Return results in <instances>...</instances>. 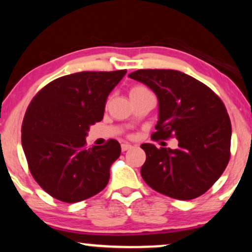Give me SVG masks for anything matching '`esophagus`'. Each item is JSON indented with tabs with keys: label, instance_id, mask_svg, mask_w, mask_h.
<instances>
[{
	"label": "esophagus",
	"instance_id": "esophagus-1",
	"mask_svg": "<svg viewBox=\"0 0 252 252\" xmlns=\"http://www.w3.org/2000/svg\"><path fill=\"white\" fill-rule=\"evenodd\" d=\"M132 148V145H130L128 143H123L122 145H121V149H122V151H126V150H130Z\"/></svg>",
	"mask_w": 252,
	"mask_h": 252
}]
</instances>
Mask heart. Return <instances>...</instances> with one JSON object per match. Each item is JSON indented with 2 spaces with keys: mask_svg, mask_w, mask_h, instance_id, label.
Wrapping results in <instances>:
<instances>
[{
  "mask_svg": "<svg viewBox=\"0 0 252 252\" xmlns=\"http://www.w3.org/2000/svg\"><path fill=\"white\" fill-rule=\"evenodd\" d=\"M148 93H150V92L144 86H134L131 89H130L129 95H130V98H135V97L142 96V95H144V94H148Z\"/></svg>",
  "mask_w": 252,
  "mask_h": 252,
  "instance_id": "b5f03b06",
  "label": "heart"
}]
</instances>
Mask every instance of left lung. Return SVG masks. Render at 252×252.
I'll return each instance as SVG.
<instances>
[{
  "label": "left lung",
  "instance_id": "8db88e82",
  "mask_svg": "<svg viewBox=\"0 0 252 252\" xmlns=\"http://www.w3.org/2000/svg\"><path fill=\"white\" fill-rule=\"evenodd\" d=\"M158 98L153 139L176 137L177 149L144 143L141 175L150 188L188 201L207 192L230 159L231 122L222 99L189 75L170 69H139L129 74Z\"/></svg>",
  "mask_w": 252,
  "mask_h": 252
}]
</instances>
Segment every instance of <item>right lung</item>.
Returning <instances> with one entry per match:
<instances>
[{"instance_id":"right-lung-1","label":"right lung","mask_w":252,"mask_h":252,"mask_svg":"<svg viewBox=\"0 0 252 252\" xmlns=\"http://www.w3.org/2000/svg\"><path fill=\"white\" fill-rule=\"evenodd\" d=\"M126 70L82 71L42 88L22 123V147L38 186L65 203L90 198L107 187L121 155L116 139L87 147L90 126L102 121L105 102Z\"/></svg>"}]
</instances>
